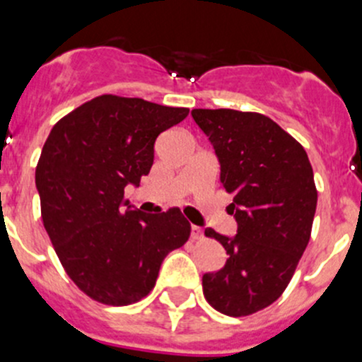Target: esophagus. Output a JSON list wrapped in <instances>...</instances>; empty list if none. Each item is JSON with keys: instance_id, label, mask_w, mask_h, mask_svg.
<instances>
[{"instance_id": "34e87169", "label": "esophagus", "mask_w": 362, "mask_h": 362, "mask_svg": "<svg viewBox=\"0 0 362 362\" xmlns=\"http://www.w3.org/2000/svg\"><path fill=\"white\" fill-rule=\"evenodd\" d=\"M191 238L192 242H198V240L203 238V229L198 228V226H192L191 228Z\"/></svg>"}]
</instances>
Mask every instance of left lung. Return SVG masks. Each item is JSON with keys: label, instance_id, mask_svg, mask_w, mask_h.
I'll list each match as a JSON object with an SVG mask.
<instances>
[{"label": "left lung", "instance_id": "1", "mask_svg": "<svg viewBox=\"0 0 362 362\" xmlns=\"http://www.w3.org/2000/svg\"><path fill=\"white\" fill-rule=\"evenodd\" d=\"M191 115L214 145L238 224L235 238L204 229L229 257L217 273H204L203 294L217 312L245 317L282 296L308 245L317 208L312 164L262 113L196 108Z\"/></svg>", "mask_w": 362, "mask_h": 362}]
</instances>
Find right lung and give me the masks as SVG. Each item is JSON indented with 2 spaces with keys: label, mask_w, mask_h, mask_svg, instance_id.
Masks as SVG:
<instances>
[{
  "label": "right lung",
  "mask_w": 362,
  "mask_h": 362,
  "mask_svg": "<svg viewBox=\"0 0 362 362\" xmlns=\"http://www.w3.org/2000/svg\"><path fill=\"white\" fill-rule=\"evenodd\" d=\"M187 115L189 108L103 94L50 131L35 175L42 221L64 272L94 301H140L164 257L191 236L178 208H124L126 185H140L151 171L156 138Z\"/></svg>",
  "instance_id": "obj_1"
}]
</instances>
